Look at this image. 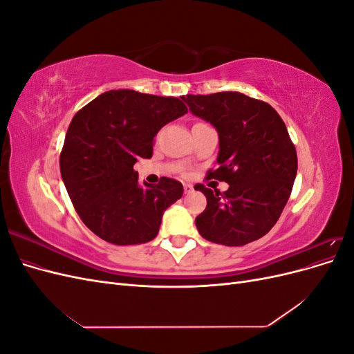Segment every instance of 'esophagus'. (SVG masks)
Returning a JSON list of instances; mask_svg holds the SVG:
<instances>
[{
	"label": "esophagus",
	"instance_id": "esophagus-1",
	"mask_svg": "<svg viewBox=\"0 0 354 354\" xmlns=\"http://www.w3.org/2000/svg\"><path fill=\"white\" fill-rule=\"evenodd\" d=\"M183 189H185V194L187 195V194H192V192H194V186L192 185H183Z\"/></svg>",
	"mask_w": 354,
	"mask_h": 354
}]
</instances>
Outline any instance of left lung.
Here are the masks:
<instances>
[{"label":"left lung","mask_w":354,"mask_h":354,"mask_svg":"<svg viewBox=\"0 0 354 354\" xmlns=\"http://www.w3.org/2000/svg\"><path fill=\"white\" fill-rule=\"evenodd\" d=\"M189 111L216 127L218 168L208 177L226 181L214 192L196 185L207 208L195 223L209 242L241 246L263 238L286 205L297 176V152L272 106L238 91L181 95Z\"/></svg>","instance_id":"1"}]
</instances>
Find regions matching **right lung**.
Instances as JSON below:
<instances>
[{"instance_id":"obj_1","label":"right lung","mask_w":354,"mask_h":354,"mask_svg":"<svg viewBox=\"0 0 354 354\" xmlns=\"http://www.w3.org/2000/svg\"><path fill=\"white\" fill-rule=\"evenodd\" d=\"M185 113L186 104L176 97L111 90L73 116L60 153V173L75 211L103 241H152L164 211L183 196V185L174 178L140 186L134 164L138 158H152L153 137Z\"/></svg>"}]
</instances>
